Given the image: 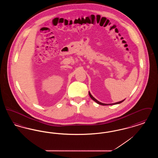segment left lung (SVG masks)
I'll return each mask as SVG.
<instances>
[{
	"instance_id": "obj_1",
	"label": "left lung",
	"mask_w": 158,
	"mask_h": 158,
	"mask_svg": "<svg viewBox=\"0 0 158 158\" xmlns=\"http://www.w3.org/2000/svg\"><path fill=\"white\" fill-rule=\"evenodd\" d=\"M89 95L90 98H91V99H92V100H94V101H95V102H96L97 104H98L101 105H115V104H120L121 102H123L125 100V99H123V100H122V101H121L117 102H115V103H113V104H104V103H102V102H101L98 101V100H97L95 98H94V97L91 95L90 92H89Z\"/></svg>"
}]
</instances>
